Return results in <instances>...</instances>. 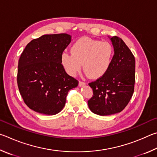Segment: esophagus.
I'll list each match as a JSON object with an SVG mask.
<instances>
[{
  "mask_svg": "<svg viewBox=\"0 0 157 157\" xmlns=\"http://www.w3.org/2000/svg\"><path fill=\"white\" fill-rule=\"evenodd\" d=\"M85 85H86V82L82 81H79V83H78V86H79L81 87V86H85Z\"/></svg>",
  "mask_w": 157,
  "mask_h": 157,
  "instance_id": "34e87169",
  "label": "esophagus"
}]
</instances>
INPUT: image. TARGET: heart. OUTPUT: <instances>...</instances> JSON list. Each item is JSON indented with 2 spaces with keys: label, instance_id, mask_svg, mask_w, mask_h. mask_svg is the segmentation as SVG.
<instances>
[{
  "label": "heart",
  "instance_id": "obj_1",
  "mask_svg": "<svg viewBox=\"0 0 157 157\" xmlns=\"http://www.w3.org/2000/svg\"><path fill=\"white\" fill-rule=\"evenodd\" d=\"M71 54L63 53L61 63L65 71L75 76L81 65L86 75L90 78H100L110 67L114 56V48L109 42L81 38L70 49Z\"/></svg>",
  "mask_w": 157,
  "mask_h": 157
}]
</instances>
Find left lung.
I'll list each match as a JSON object with an SVG mask.
<instances>
[{
  "label": "left lung",
  "mask_w": 157,
  "mask_h": 157,
  "mask_svg": "<svg viewBox=\"0 0 157 157\" xmlns=\"http://www.w3.org/2000/svg\"><path fill=\"white\" fill-rule=\"evenodd\" d=\"M114 54L108 71L89 86L92 97L87 101L90 110L101 116L121 112L132 97L135 83V59L121 38H111Z\"/></svg>",
  "instance_id": "1"
}]
</instances>
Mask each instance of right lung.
Listing matches in <instances>:
<instances>
[{"label": "right lung", "mask_w": 157, "mask_h": 157, "mask_svg": "<svg viewBox=\"0 0 157 157\" xmlns=\"http://www.w3.org/2000/svg\"><path fill=\"white\" fill-rule=\"evenodd\" d=\"M71 42L67 34H45L27 44L18 60L17 83L25 103L38 113L54 115L62 110L69 90L78 80L66 73L63 51Z\"/></svg>", "instance_id": "1"}]
</instances>
